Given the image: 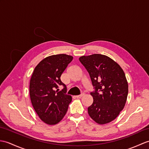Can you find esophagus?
<instances>
[{
  "instance_id": "1",
  "label": "esophagus",
  "mask_w": 149,
  "mask_h": 149,
  "mask_svg": "<svg viewBox=\"0 0 149 149\" xmlns=\"http://www.w3.org/2000/svg\"><path fill=\"white\" fill-rule=\"evenodd\" d=\"M83 95H84V93H81V95L75 96V98H81V97H82V96Z\"/></svg>"
}]
</instances>
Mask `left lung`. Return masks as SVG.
<instances>
[{
  "label": "left lung",
  "mask_w": 149,
  "mask_h": 149,
  "mask_svg": "<svg viewBox=\"0 0 149 149\" xmlns=\"http://www.w3.org/2000/svg\"><path fill=\"white\" fill-rule=\"evenodd\" d=\"M79 61L90 76L93 102L88 108L91 118L100 124L112 121L124 109L128 93L125 74L111 58L100 54L82 56Z\"/></svg>",
  "instance_id": "1"
}]
</instances>
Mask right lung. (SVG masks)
Here are the masks:
<instances>
[{
	"instance_id": "right-lung-1",
	"label": "right lung",
	"mask_w": 149,
	"mask_h": 149,
	"mask_svg": "<svg viewBox=\"0 0 149 149\" xmlns=\"http://www.w3.org/2000/svg\"><path fill=\"white\" fill-rule=\"evenodd\" d=\"M73 60L70 55H52L41 61L33 70L30 82V96L34 110L45 123L54 125L66 114L72 96L60 77ZM59 85L64 88L59 92Z\"/></svg>"
}]
</instances>
